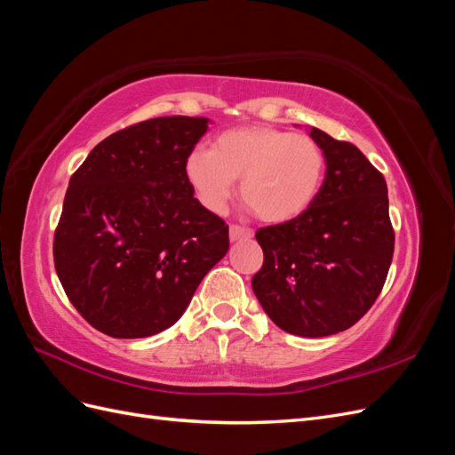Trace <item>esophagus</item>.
<instances>
[{
  "instance_id": "1",
  "label": "esophagus",
  "mask_w": 455,
  "mask_h": 455,
  "mask_svg": "<svg viewBox=\"0 0 455 455\" xmlns=\"http://www.w3.org/2000/svg\"><path fill=\"white\" fill-rule=\"evenodd\" d=\"M252 237H254L252 229H246V228H241V226H231L229 228V239H231V243L246 241V239H252Z\"/></svg>"
}]
</instances>
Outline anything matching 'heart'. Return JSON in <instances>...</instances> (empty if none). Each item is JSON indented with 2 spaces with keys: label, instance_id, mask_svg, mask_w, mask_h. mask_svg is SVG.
<instances>
[{
  "label": "heart",
  "instance_id": "heart-1",
  "mask_svg": "<svg viewBox=\"0 0 455 455\" xmlns=\"http://www.w3.org/2000/svg\"><path fill=\"white\" fill-rule=\"evenodd\" d=\"M324 171V151L311 136L271 125L224 131L212 149L197 148L186 159V178L206 211L222 214L241 178L243 199L269 224L306 214L319 197Z\"/></svg>",
  "mask_w": 455,
  "mask_h": 455
}]
</instances>
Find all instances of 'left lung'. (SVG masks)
I'll use <instances>...</instances> for the list:
<instances>
[{
  "instance_id": "8db88e82",
  "label": "left lung",
  "mask_w": 455,
  "mask_h": 455,
  "mask_svg": "<svg viewBox=\"0 0 455 455\" xmlns=\"http://www.w3.org/2000/svg\"><path fill=\"white\" fill-rule=\"evenodd\" d=\"M307 132L326 157L323 188L306 214L256 231L264 266L252 291L284 332L323 338L347 330L374 304L395 233L387 184L363 151L316 127Z\"/></svg>"
}]
</instances>
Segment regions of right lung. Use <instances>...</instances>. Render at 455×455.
Returning <instances> with one entry per match:
<instances>
[{
  "mask_svg": "<svg viewBox=\"0 0 455 455\" xmlns=\"http://www.w3.org/2000/svg\"><path fill=\"white\" fill-rule=\"evenodd\" d=\"M209 117H156L109 134L70 178L54 267L84 319L112 338L172 326L229 249L228 226L194 197L186 159Z\"/></svg>",
  "mask_w": 455,
  "mask_h": 455,
  "instance_id": "add662e5",
  "label": "right lung"
}]
</instances>
